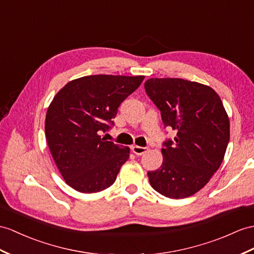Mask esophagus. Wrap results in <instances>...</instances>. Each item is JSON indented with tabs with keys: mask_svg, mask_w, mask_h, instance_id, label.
<instances>
[{
	"mask_svg": "<svg viewBox=\"0 0 254 254\" xmlns=\"http://www.w3.org/2000/svg\"><path fill=\"white\" fill-rule=\"evenodd\" d=\"M148 151V147H143V146H138V145H133L132 146V152L135 154V155H143Z\"/></svg>",
	"mask_w": 254,
	"mask_h": 254,
	"instance_id": "1",
	"label": "esophagus"
}]
</instances>
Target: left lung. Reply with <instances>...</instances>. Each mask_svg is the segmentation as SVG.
I'll list each match as a JSON object with an SVG mask.
<instances>
[{
  "mask_svg": "<svg viewBox=\"0 0 254 254\" xmlns=\"http://www.w3.org/2000/svg\"><path fill=\"white\" fill-rule=\"evenodd\" d=\"M148 98L165 127L177 131L163 143L160 168L147 171L152 188L182 199L201 190L219 169L230 141V120L219 95L209 86L183 78H150Z\"/></svg>",
  "mask_w": 254,
  "mask_h": 254,
  "instance_id": "8db88e82",
  "label": "left lung"
}]
</instances>
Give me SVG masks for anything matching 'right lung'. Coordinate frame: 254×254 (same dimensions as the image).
Returning a JSON list of instances; mask_svg holds the SVG:
<instances>
[{
    "label": "right lung",
    "mask_w": 254,
    "mask_h": 254,
    "mask_svg": "<svg viewBox=\"0 0 254 254\" xmlns=\"http://www.w3.org/2000/svg\"><path fill=\"white\" fill-rule=\"evenodd\" d=\"M144 76L89 75L71 80L55 96L45 120V134L56 165L71 188L97 193L110 188L129 147L101 134L114 126L121 103Z\"/></svg>",
    "instance_id": "add662e5"
}]
</instances>
